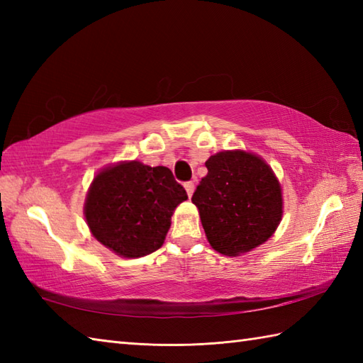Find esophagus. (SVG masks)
Returning <instances> with one entry per match:
<instances>
[{"mask_svg":"<svg viewBox=\"0 0 363 363\" xmlns=\"http://www.w3.org/2000/svg\"><path fill=\"white\" fill-rule=\"evenodd\" d=\"M184 187H186V191H187V195H189V198L194 195V190H195V184L191 182V181H189V182H186L184 184Z\"/></svg>","mask_w":363,"mask_h":363,"instance_id":"1","label":"esophagus"}]
</instances>
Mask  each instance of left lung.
<instances>
[{"label":"left lung","mask_w":363,"mask_h":363,"mask_svg":"<svg viewBox=\"0 0 363 363\" xmlns=\"http://www.w3.org/2000/svg\"><path fill=\"white\" fill-rule=\"evenodd\" d=\"M206 167L191 203L212 248L238 256L267 242L282 217L281 186L272 168L245 151L217 152Z\"/></svg>","instance_id":"obj_1"}]
</instances>
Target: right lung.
I'll use <instances>...</instances> for the list:
<instances>
[{
  "instance_id": "obj_1",
  "label": "right lung",
  "mask_w": 363,
  "mask_h": 363,
  "mask_svg": "<svg viewBox=\"0 0 363 363\" xmlns=\"http://www.w3.org/2000/svg\"><path fill=\"white\" fill-rule=\"evenodd\" d=\"M187 191L172 169L123 162L98 173L86 201L87 225L98 242L123 257L159 250Z\"/></svg>"
}]
</instances>
